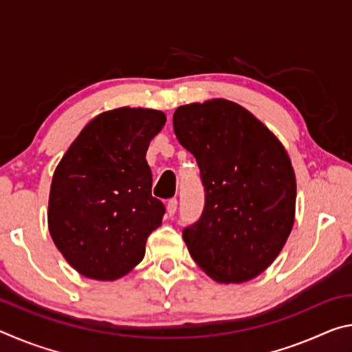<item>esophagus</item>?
I'll use <instances>...</instances> for the list:
<instances>
[{"label":"esophagus","mask_w":352,"mask_h":352,"mask_svg":"<svg viewBox=\"0 0 352 352\" xmlns=\"http://www.w3.org/2000/svg\"><path fill=\"white\" fill-rule=\"evenodd\" d=\"M177 206H178L177 199H170V200L168 201V205H166V211H168V216H169V217H172V216H174V214L177 212Z\"/></svg>","instance_id":"esophagus-1"}]
</instances>
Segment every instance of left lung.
<instances>
[{"instance_id": "obj_1", "label": "left lung", "mask_w": 352, "mask_h": 352, "mask_svg": "<svg viewBox=\"0 0 352 352\" xmlns=\"http://www.w3.org/2000/svg\"><path fill=\"white\" fill-rule=\"evenodd\" d=\"M172 122L205 188L204 212L183 230L189 253L214 281H250L276 259L294 226L289 155L259 119L226 99L178 107Z\"/></svg>"}]
</instances>
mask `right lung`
I'll return each instance as SVG.
<instances>
[{"label": "right lung", "mask_w": 352, "mask_h": 352, "mask_svg": "<svg viewBox=\"0 0 352 352\" xmlns=\"http://www.w3.org/2000/svg\"><path fill=\"white\" fill-rule=\"evenodd\" d=\"M166 122L151 109H115L91 119L56 168L47 225L58 252L80 275L115 281L140 264L162 225L146 152Z\"/></svg>", "instance_id": "obj_1"}]
</instances>
